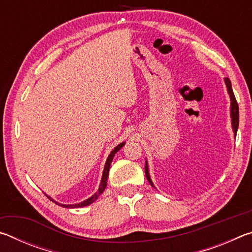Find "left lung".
<instances>
[{"mask_svg":"<svg viewBox=\"0 0 252 252\" xmlns=\"http://www.w3.org/2000/svg\"><path fill=\"white\" fill-rule=\"evenodd\" d=\"M224 81H225V84H227V89H228V92L230 94V99H231V121H232V129L234 132V135H236L237 130H238V126H239V106H238V102L236 100V96H234V93L232 91L231 82H230L229 79H225ZM144 172H146V177L148 179L149 183H150L152 187H155L151 181L150 176H149L147 163H146V169H144Z\"/></svg>","mask_w":252,"mask_h":252,"instance_id":"left-lung-1","label":"left lung"}]
</instances>
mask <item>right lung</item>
<instances>
[{
  "label": "right lung",
  "instance_id": "right-lung-1",
  "mask_svg": "<svg viewBox=\"0 0 252 252\" xmlns=\"http://www.w3.org/2000/svg\"><path fill=\"white\" fill-rule=\"evenodd\" d=\"M125 146V142H122V143H120L119 144L118 147H116L112 150V152L110 153V156H109V158H108V160H106V162H105V167H104V170H103V174H102V180H101V183H100V188H99V191H97V192H95L94 194L92 195L91 198H89L88 200H85V201H83V202H80V203H76V204H61V203H58V202H55L54 200H52L51 199L50 197H48L50 200H52L53 202H55L57 204H60V206H62V207H65V208H80V207H84V206H88V204H91L92 202H94L95 200L97 199V197H99V195L103 192L104 191V189H105V187H106V181H108V176H109V170H110V165H111V162H112V159H113V157H114V155H116V153L120 150V149Z\"/></svg>",
  "mask_w": 252,
  "mask_h": 252
}]
</instances>
